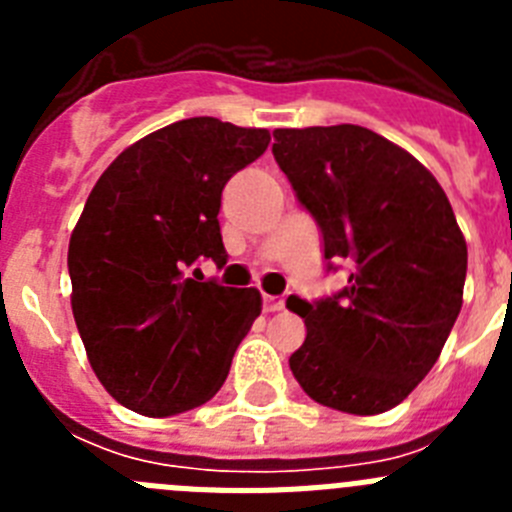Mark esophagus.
<instances>
[{
	"label": "esophagus",
	"mask_w": 512,
	"mask_h": 512,
	"mask_svg": "<svg viewBox=\"0 0 512 512\" xmlns=\"http://www.w3.org/2000/svg\"><path fill=\"white\" fill-rule=\"evenodd\" d=\"M284 307V297H274V295H264V310L266 312H279Z\"/></svg>",
	"instance_id": "1"
}]
</instances>
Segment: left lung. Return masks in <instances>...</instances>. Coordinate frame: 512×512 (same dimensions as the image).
I'll return each instance as SVG.
<instances>
[{
  "label": "left lung",
  "instance_id": "1",
  "mask_svg": "<svg viewBox=\"0 0 512 512\" xmlns=\"http://www.w3.org/2000/svg\"><path fill=\"white\" fill-rule=\"evenodd\" d=\"M274 140L325 259L351 264L338 295L287 300L307 325L289 369L325 408L392 410L431 372L459 318L467 241L449 197L418 158L361 125L279 128Z\"/></svg>",
  "mask_w": 512,
  "mask_h": 512
}]
</instances>
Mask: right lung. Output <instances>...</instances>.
Wrapping results in <instances>:
<instances>
[{
  "label": "right lung",
  "instance_id": "1",
  "mask_svg": "<svg viewBox=\"0 0 512 512\" xmlns=\"http://www.w3.org/2000/svg\"><path fill=\"white\" fill-rule=\"evenodd\" d=\"M269 130L189 117L135 140L89 194L69 241L71 310L102 387L148 418L223 387L261 315L259 289L202 282L225 266L220 197L269 146Z\"/></svg>",
  "mask_w": 512,
  "mask_h": 512
}]
</instances>
